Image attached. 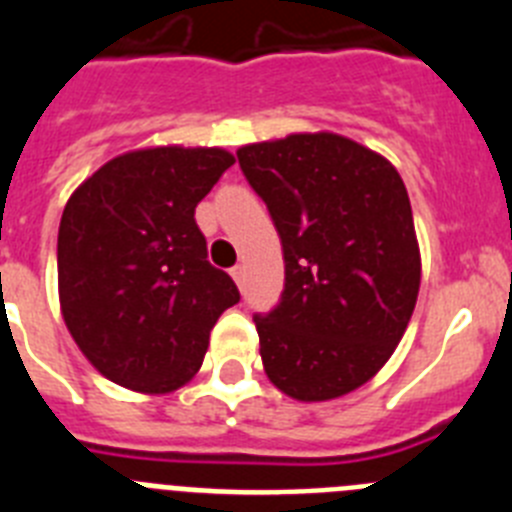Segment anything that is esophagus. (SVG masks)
Returning a JSON list of instances; mask_svg holds the SVG:
<instances>
[{
    "instance_id": "esophagus-1",
    "label": "esophagus",
    "mask_w": 512,
    "mask_h": 512,
    "mask_svg": "<svg viewBox=\"0 0 512 512\" xmlns=\"http://www.w3.org/2000/svg\"><path fill=\"white\" fill-rule=\"evenodd\" d=\"M230 277L235 279V284H238V287H241L243 284V277H246V269H243V266H233V269H230Z\"/></svg>"
}]
</instances>
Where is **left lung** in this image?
<instances>
[{
    "label": "left lung",
    "instance_id": "left-lung-1",
    "mask_svg": "<svg viewBox=\"0 0 512 512\" xmlns=\"http://www.w3.org/2000/svg\"><path fill=\"white\" fill-rule=\"evenodd\" d=\"M284 253V292L253 315L271 384L300 402L354 392L387 364L415 310L420 248L408 189L372 148L295 133L238 148Z\"/></svg>",
    "mask_w": 512,
    "mask_h": 512
}]
</instances>
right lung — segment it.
I'll return each mask as SVG.
<instances>
[{"label": "right lung", "instance_id": "right-lung-1", "mask_svg": "<svg viewBox=\"0 0 512 512\" xmlns=\"http://www.w3.org/2000/svg\"><path fill=\"white\" fill-rule=\"evenodd\" d=\"M233 164L225 148H140L107 161L63 207V320L110 382L146 395L179 390L200 372L212 325L241 300L207 261L194 220Z\"/></svg>", "mask_w": 512, "mask_h": 512}]
</instances>
